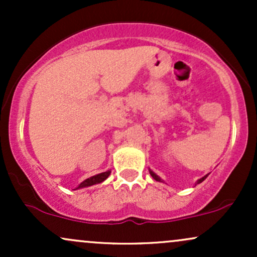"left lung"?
Instances as JSON below:
<instances>
[{"instance_id": "obj_1", "label": "left lung", "mask_w": 257, "mask_h": 257, "mask_svg": "<svg viewBox=\"0 0 257 257\" xmlns=\"http://www.w3.org/2000/svg\"><path fill=\"white\" fill-rule=\"evenodd\" d=\"M149 170H150V174H151V176H152V178H153V179H155V180H156V181H159V182H164V181H163V180H162L161 178H159V176L157 175V174H156V173H153L151 169H149ZM208 175H209V174H206V175H205V176H203V178H202V179L197 180L196 185H198V184H200V182H203V181H204V180H205L206 178H208Z\"/></svg>"}]
</instances>
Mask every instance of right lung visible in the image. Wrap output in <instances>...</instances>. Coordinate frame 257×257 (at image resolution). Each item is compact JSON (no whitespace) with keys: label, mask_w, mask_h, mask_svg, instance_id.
I'll use <instances>...</instances> for the list:
<instances>
[{"label":"right lung","mask_w":257,"mask_h":257,"mask_svg":"<svg viewBox=\"0 0 257 257\" xmlns=\"http://www.w3.org/2000/svg\"><path fill=\"white\" fill-rule=\"evenodd\" d=\"M110 174H111V170H106V172H104V173H100V174H96V175H94V176H90V178L85 179L84 181H82L81 184H79L77 187L75 188V190L89 187V186H93L96 184H101L102 181H105V180L110 176Z\"/></svg>","instance_id":"1"}]
</instances>
